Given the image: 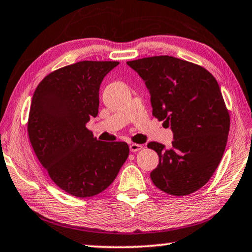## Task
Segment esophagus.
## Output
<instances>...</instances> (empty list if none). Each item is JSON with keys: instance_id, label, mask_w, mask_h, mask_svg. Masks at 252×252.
Wrapping results in <instances>:
<instances>
[{"instance_id": "obj_1", "label": "esophagus", "mask_w": 252, "mask_h": 252, "mask_svg": "<svg viewBox=\"0 0 252 252\" xmlns=\"http://www.w3.org/2000/svg\"><path fill=\"white\" fill-rule=\"evenodd\" d=\"M142 148H144V146L139 145V144H131L130 145V150L132 153H137V152H139V150H141Z\"/></svg>"}]
</instances>
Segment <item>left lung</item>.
I'll list each match as a JSON object with an SVG mask.
<instances>
[{
  "mask_svg": "<svg viewBox=\"0 0 252 252\" xmlns=\"http://www.w3.org/2000/svg\"><path fill=\"white\" fill-rule=\"evenodd\" d=\"M145 81L153 115L171 126L172 147L152 141L159 157L150 179L159 190L187 196L212 178L222 159L230 114L216 79L194 63L160 55L126 62Z\"/></svg>",
  "mask_w": 252,
  "mask_h": 252,
  "instance_id": "1",
  "label": "left lung"
}]
</instances>
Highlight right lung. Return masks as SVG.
<instances>
[{
  "mask_svg": "<svg viewBox=\"0 0 252 252\" xmlns=\"http://www.w3.org/2000/svg\"><path fill=\"white\" fill-rule=\"evenodd\" d=\"M116 61H81L47 74L33 93L29 140L53 182L74 197L111 186L129 156L123 141H100L86 125L98 114L99 87Z\"/></svg>",
  "mask_w": 252,
  "mask_h": 252,
  "instance_id": "add662e5",
  "label": "right lung"
}]
</instances>
